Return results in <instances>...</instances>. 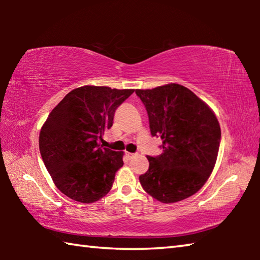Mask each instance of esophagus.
I'll return each instance as SVG.
<instances>
[{"mask_svg": "<svg viewBox=\"0 0 260 260\" xmlns=\"http://www.w3.org/2000/svg\"><path fill=\"white\" fill-rule=\"evenodd\" d=\"M126 156L128 159H133L134 157L138 156V153H133V152H126Z\"/></svg>", "mask_w": 260, "mask_h": 260, "instance_id": "34e87169", "label": "esophagus"}]
</instances>
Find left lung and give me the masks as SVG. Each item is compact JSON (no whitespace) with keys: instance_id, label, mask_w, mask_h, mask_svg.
Returning a JSON list of instances; mask_svg holds the SVG:
<instances>
[{"instance_id":"8db88e82","label":"left lung","mask_w":260,"mask_h":260,"mask_svg":"<svg viewBox=\"0 0 260 260\" xmlns=\"http://www.w3.org/2000/svg\"><path fill=\"white\" fill-rule=\"evenodd\" d=\"M148 112L152 136H160L162 153L148 156L141 186L161 203H175L208 181L218 157L221 131L214 112L190 89L178 83L136 89Z\"/></svg>"}]
</instances>
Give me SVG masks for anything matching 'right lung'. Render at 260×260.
I'll list each match as a JSON object with an SVG mask.
<instances>
[{"instance_id":"right-lung-1","label":"right lung","mask_w":260,"mask_h":260,"mask_svg":"<svg viewBox=\"0 0 260 260\" xmlns=\"http://www.w3.org/2000/svg\"><path fill=\"white\" fill-rule=\"evenodd\" d=\"M134 89L83 86L70 91L43 124L39 148L52 181L70 199L94 203L107 195L124 152L101 146L117 108Z\"/></svg>"}]
</instances>
